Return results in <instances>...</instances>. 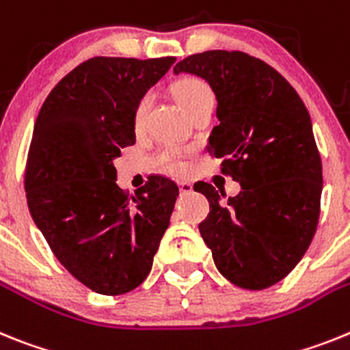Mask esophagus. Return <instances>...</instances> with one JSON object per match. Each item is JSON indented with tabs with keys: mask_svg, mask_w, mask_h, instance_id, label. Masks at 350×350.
Masks as SVG:
<instances>
[{
	"mask_svg": "<svg viewBox=\"0 0 350 350\" xmlns=\"http://www.w3.org/2000/svg\"><path fill=\"white\" fill-rule=\"evenodd\" d=\"M179 190H181L183 196H188V193L193 192V185L190 183V181H181V183H179Z\"/></svg>",
	"mask_w": 350,
	"mask_h": 350,
	"instance_id": "esophagus-1",
	"label": "esophagus"
}]
</instances>
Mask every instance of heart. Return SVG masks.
<instances>
[{
  "label": "heart",
  "instance_id": "heart-1",
  "mask_svg": "<svg viewBox=\"0 0 350 350\" xmlns=\"http://www.w3.org/2000/svg\"><path fill=\"white\" fill-rule=\"evenodd\" d=\"M174 93L176 98H178L179 105L183 107L185 112H188L190 109H193L196 105L202 102H213V93L209 90L208 84L204 81L196 77H185L181 81L174 84ZM151 105V96L144 95L141 100H139L137 107H135V112H133V123L137 129H141L144 124L146 116H148V111H150ZM165 169L172 172H181L183 171V163L179 162L176 154L169 153L165 157Z\"/></svg>",
  "mask_w": 350,
  "mask_h": 350
}]
</instances>
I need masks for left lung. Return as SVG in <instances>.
Here are the masks:
<instances>
[{
  "label": "left lung",
  "mask_w": 350,
  "mask_h": 350,
  "mask_svg": "<svg viewBox=\"0 0 350 350\" xmlns=\"http://www.w3.org/2000/svg\"><path fill=\"white\" fill-rule=\"evenodd\" d=\"M174 74L204 79L217 96L218 124L208 153L241 185L226 199L209 183L193 190L209 200L199 224L218 271L243 288L280 282L314 238L322 163L305 103L275 68L239 51L185 57Z\"/></svg>",
  "instance_id": "left-lung-1"
}]
</instances>
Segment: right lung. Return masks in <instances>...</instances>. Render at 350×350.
<instances>
[{"instance_id": "obj_1", "label": "right lung", "mask_w": 350, "mask_h": 350, "mask_svg": "<svg viewBox=\"0 0 350 350\" xmlns=\"http://www.w3.org/2000/svg\"><path fill=\"white\" fill-rule=\"evenodd\" d=\"M176 57H91L49 93L33 129L26 197L57 260L105 296L133 291L153 266L178 197L151 176L135 196L116 185L114 160L135 144L139 100Z\"/></svg>"}]
</instances>
